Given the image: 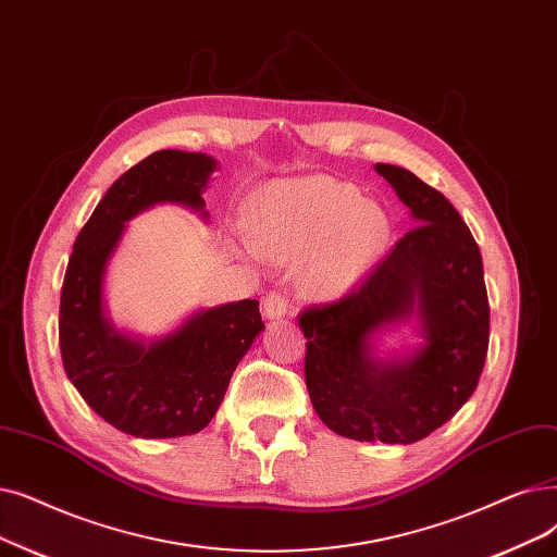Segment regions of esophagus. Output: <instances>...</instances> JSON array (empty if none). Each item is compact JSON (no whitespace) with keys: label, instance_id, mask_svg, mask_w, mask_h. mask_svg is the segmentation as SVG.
Instances as JSON below:
<instances>
[{"label":"esophagus","instance_id":"obj_1","mask_svg":"<svg viewBox=\"0 0 557 557\" xmlns=\"http://www.w3.org/2000/svg\"><path fill=\"white\" fill-rule=\"evenodd\" d=\"M261 307H263V317L269 319V321H275V319L286 317V311H288V300H286L282 294L271 292V294H265V298H263Z\"/></svg>","mask_w":557,"mask_h":557}]
</instances>
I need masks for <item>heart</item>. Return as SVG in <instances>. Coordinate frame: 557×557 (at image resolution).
Returning a JSON list of instances; mask_svg holds the SVG:
<instances>
[{"mask_svg": "<svg viewBox=\"0 0 557 557\" xmlns=\"http://www.w3.org/2000/svg\"><path fill=\"white\" fill-rule=\"evenodd\" d=\"M250 236L257 252L275 261L302 259L311 294L336 298L364 277L389 238L380 205L334 177L313 175L265 186L250 205Z\"/></svg>", "mask_w": 557, "mask_h": 557, "instance_id": "heart-1", "label": "heart"}]
</instances>
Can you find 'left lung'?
<instances>
[{
	"label": "left lung",
	"mask_w": 557,
	"mask_h": 557,
	"mask_svg": "<svg viewBox=\"0 0 557 557\" xmlns=\"http://www.w3.org/2000/svg\"><path fill=\"white\" fill-rule=\"evenodd\" d=\"M409 207V230L346 298L305 309V380L313 409L357 442L414 444L475 392L490 346L482 257L462 215L405 168L377 163ZM417 318L424 344L380 360L377 331Z\"/></svg>",
	"instance_id": "8db88e82"
}]
</instances>
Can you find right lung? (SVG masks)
<instances>
[{
  "label": "right lung",
  "mask_w": 557,
  "mask_h": 557,
  "mask_svg": "<svg viewBox=\"0 0 557 557\" xmlns=\"http://www.w3.org/2000/svg\"><path fill=\"white\" fill-rule=\"evenodd\" d=\"M215 159L159 150L113 182L82 227L61 288L59 344L63 369L107 423L143 440H171L209 425L227 384L259 332V302L200 309L154 342L117 332L104 309L107 265L125 223L154 205L200 211Z\"/></svg>",
  "instance_id": "obj_1"
}]
</instances>
